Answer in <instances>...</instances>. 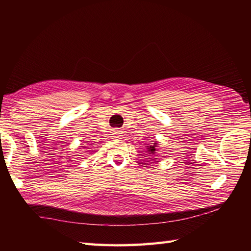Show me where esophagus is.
<instances>
[{
  "instance_id": "34e87169",
  "label": "esophagus",
  "mask_w": 251,
  "mask_h": 251,
  "mask_svg": "<svg viewBox=\"0 0 251 251\" xmlns=\"http://www.w3.org/2000/svg\"><path fill=\"white\" fill-rule=\"evenodd\" d=\"M114 137H115V138H119L120 137V131L118 130V128H115V130H114Z\"/></svg>"
}]
</instances>
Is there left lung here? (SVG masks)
Masks as SVG:
<instances>
[{
    "label": "left lung",
    "instance_id": "1",
    "mask_svg": "<svg viewBox=\"0 0 251 251\" xmlns=\"http://www.w3.org/2000/svg\"><path fill=\"white\" fill-rule=\"evenodd\" d=\"M156 144L157 143H154V146H150V148L148 149V151H149V153H151V154H154L155 153V151H156Z\"/></svg>",
    "mask_w": 251,
    "mask_h": 251
}]
</instances>
